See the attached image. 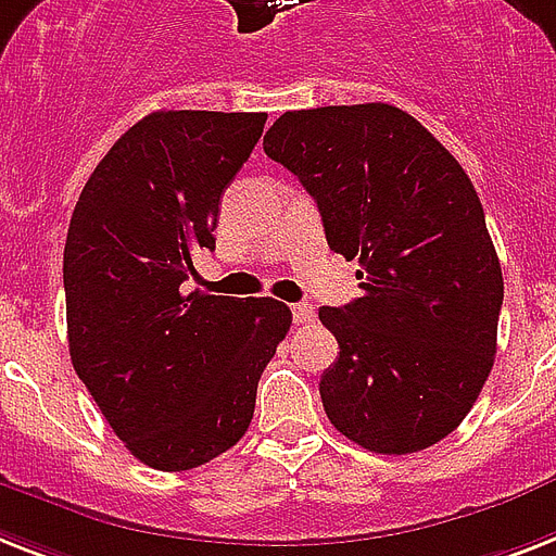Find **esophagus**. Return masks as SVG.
I'll use <instances>...</instances> for the list:
<instances>
[{"mask_svg":"<svg viewBox=\"0 0 556 556\" xmlns=\"http://www.w3.org/2000/svg\"><path fill=\"white\" fill-rule=\"evenodd\" d=\"M291 314H293V325H311L314 323V317H317L308 302H296V305L291 308Z\"/></svg>","mask_w":556,"mask_h":556,"instance_id":"esophagus-1","label":"esophagus"}]
</instances>
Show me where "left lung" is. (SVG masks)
<instances>
[{
    "label": "left lung",
    "mask_w": 556,
    "mask_h": 556,
    "mask_svg": "<svg viewBox=\"0 0 556 556\" xmlns=\"http://www.w3.org/2000/svg\"><path fill=\"white\" fill-rule=\"evenodd\" d=\"M270 160L317 200L363 296L319 319L340 342L319 396L374 454H414L466 419L497 354L503 270L480 197L454 156L386 102L286 111Z\"/></svg>",
    "instance_id": "8db88e82"
}]
</instances>
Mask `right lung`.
Here are the masks:
<instances>
[{
    "instance_id": "right-lung-1",
    "label": "right lung",
    "mask_w": 556,
    "mask_h": 556,
    "mask_svg": "<svg viewBox=\"0 0 556 556\" xmlns=\"http://www.w3.org/2000/svg\"><path fill=\"white\" fill-rule=\"evenodd\" d=\"M268 114L156 111L114 142L71 216L67 349L125 448L156 471L205 466L254 419L256 386L291 328L279 300L185 293L214 248L219 197Z\"/></svg>"
}]
</instances>
